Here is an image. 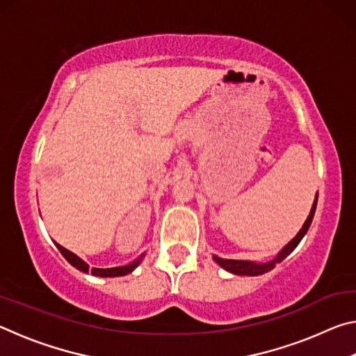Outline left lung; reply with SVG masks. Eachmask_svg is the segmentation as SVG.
<instances>
[{
    "label": "left lung",
    "mask_w": 356,
    "mask_h": 356,
    "mask_svg": "<svg viewBox=\"0 0 356 356\" xmlns=\"http://www.w3.org/2000/svg\"><path fill=\"white\" fill-rule=\"evenodd\" d=\"M317 193H316V200L312 202V207H311V212L308 215V218H306L305 225L301 226V229L298 231L297 236H295L291 242H289L284 248H282L276 257H273L272 261L268 262H254V261H237V259H222L213 254V261L220 265L221 268H225L226 272L232 273V275H240V276H259V275H264L270 272V270H273L276 267V264H280L284 261V259L291 254V252L297 248V245L301 242V238L305 237V234L308 232V229L312 222V218H314V213H316V206H317Z\"/></svg>",
    "instance_id": "obj_1"
}]
</instances>
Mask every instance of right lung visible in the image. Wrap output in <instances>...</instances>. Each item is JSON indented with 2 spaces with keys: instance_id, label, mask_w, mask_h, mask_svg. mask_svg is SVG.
<instances>
[{
  "instance_id": "obj_1",
  "label": "right lung",
  "mask_w": 356,
  "mask_h": 356,
  "mask_svg": "<svg viewBox=\"0 0 356 356\" xmlns=\"http://www.w3.org/2000/svg\"><path fill=\"white\" fill-rule=\"evenodd\" d=\"M56 248L61 251V254L65 257V261H67L70 265H74L75 268L80 270L83 273H92L95 276H102V278H114V276H124V275H129L134 272V270L138 267V265L141 264L144 254H141L138 259H135L134 262H130L127 265H120V267H113V268H91L89 265L83 261L81 257H78L75 252H72L69 250H65L64 246H61L59 243H56Z\"/></svg>"
}]
</instances>
